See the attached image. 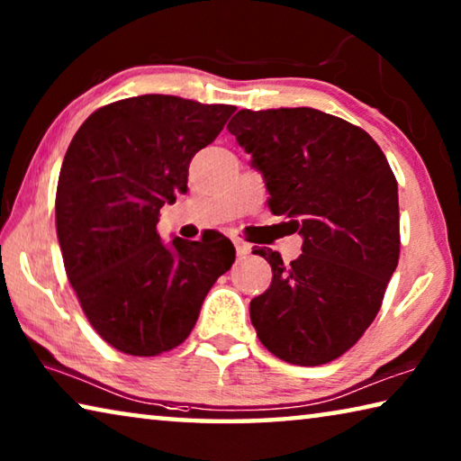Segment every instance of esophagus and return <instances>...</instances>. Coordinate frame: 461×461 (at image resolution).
<instances>
[{
    "label": "esophagus",
    "mask_w": 461,
    "mask_h": 461,
    "mask_svg": "<svg viewBox=\"0 0 461 461\" xmlns=\"http://www.w3.org/2000/svg\"><path fill=\"white\" fill-rule=\"evenodd\" d=\"M233 246H236V252H238V256L240 258H244V256H248L249 252H252V246L248 244V241H244V240H240V238H236L233 240Z\"/></svg>",
    "instance_id": "esophagus-1"
}]
</instances>
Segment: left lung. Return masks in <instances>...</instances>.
<instances>
[{
    "mask_svg": "<svg viewBox=\"0 0 461 461\" xmlns=\"http://www.w3.org/2000/svg\"><path fill=\"white\" fill-rule=\"evenodd\" d=\"M230 134L252 156L270 212L291 217L303 254L256 249L272 283L249 303L258 339L280 360L327 364L376 317L399 264V186L364 130L313 107L240 109Z\"/></svg>",
    "mask_w": 461,
    "mask_h": 461,
    "instance_id": "left-lung-1",
    "label": "left lung"
}]
</instances>
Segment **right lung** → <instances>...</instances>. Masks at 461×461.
<instances>
[{"instance_id": "obj_1", "label": "right lung", "mask_w": 461, "mask_h": 461, "mask_svg": "<svg viewBox=\"0 0 461 461\" xmlns=\"http://www.w3.org/2000/svg\"><path fill=\"white\" fill-rule=\"evenodd\" d=\"M233 105L140 95L91 113L62 160L57 233L68 283L101 338L158 356L189 338L209 288L236 260L231 241H162L160 207L186 191L189 162Z\"/></svg>"}]
</instances>
